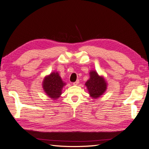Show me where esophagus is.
Returning a JSON list of instances; mask_svg holds the SVG:
<instances>
[{
    "instance_id": "obj_1",
    "label": "esophagus",
    "mask_w": 149,
    "mask_h": 149,
    "mask_svg": "<svg viewBox=\"0 0 149 149\" xmlns=\"http://www.w3.org/2000/svg\"><path fill=\"white\" fill-rule=\"evenodd\" d=\"M79 82V79H77V80L75 82L73 83V84H74V85H77V84H78Z\"/></svg>"
}]
</instances>
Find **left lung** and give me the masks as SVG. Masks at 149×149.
Masks as SVG:
<instances>
[{
    "label": "left lung",
    "mask_w": 149,
    "mask_h": 149,
    "mask_svg": "<svg viewBox=\"0 0 149 149\" xmlns=\"http://www.w3.org/2000/svg\"><path fill=\"white\" fill-rule=\"evenodd\" d=\"M89 74V79L87 81L85 85L86 86L91 97L96 99L105 92L107 84L105 79L99 76L95 71H91Z\"/></svg>",
    "instance_id": "8db88e82"
}]
</instances>
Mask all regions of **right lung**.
Masks as SVG:
<instances>
[{
    "label": "right lung",
    "instance_id": "1",
    "mask_svg": "<svg viewBox=\"0 0 149 149\" xmlns=\"http://www.w3.org/2000/svg\"><path fill=\"white\" fill-rule=\"evenodd\" d=\"M66 84L63 82L58 73L53 72L46 76L43 83V87L47 95L55 100L60 96L63 87Z\"/></svg>",
    "mask_w": 149,
    "mask_h": 149
}]
</instances>
